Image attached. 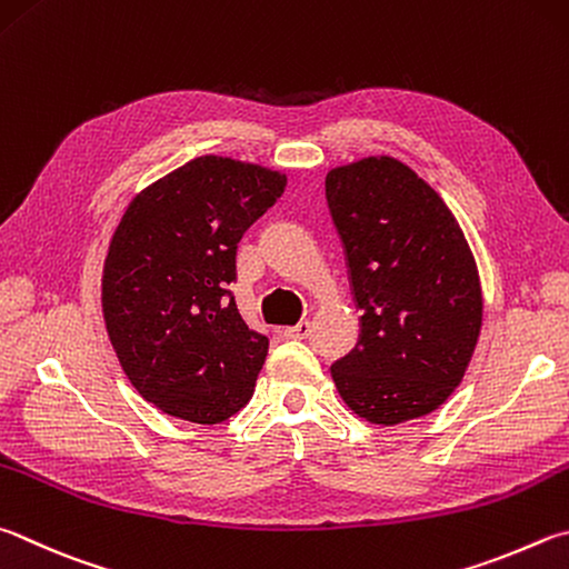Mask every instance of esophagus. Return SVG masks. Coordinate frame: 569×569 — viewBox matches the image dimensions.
Segmentation results:
<instances>
[{"label":"esophagus","mask_w":569,"mask_h":569,"mask_svg":"<svg viewBox=\"0 0 569 569\" xmlns=\"http://www.w3.org/2000/svg\"><path fill=\"white\" fill-rule=\"evenodd\" d=\"M311 330H313V326H311V320H301V323H296V326H291V328H286L283 330V336L286 338H308L311 336Z\"/></svg>","instance_id":"esophagus-1"}]
</instances>
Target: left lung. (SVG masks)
Listing matches in <instances>:
<instances>
[{"mask_svg":"<svg viewBox=\"0 0 569 569\" xmlns=\"http://www.w3.org/2000/svg\"><path fill=\"white\" fill-rule=\"evenodd\" d=\"M360 311L358 343L330 366L360 418L396 426L462 380L482 323L478 268L446 201L406 163L370 157L326 177Z\"/></svg>","mask_w":569,"mask_h":569,"instance_id":"obj_1","label":"left lung"}]
</instances>
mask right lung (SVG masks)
<instances>
[{"label":"right lung","instance_id":"add662e5","mask_svg":"<svg viewBox=\"0 0 569 569\" xmlns=\"http://www.w3.org/2000/svg\"><path fill=\"white\" fill-rule=\"evenodd\" d=\"M283 189L278 171L199 157L123 213L101 306L123 373L169 416L213 426L253 396L268 338L246 326L229 286L241 236Z\"/></svg>","mask_w":569,"mask_h":569}]
</instances>
